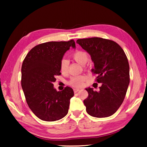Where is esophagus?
Here are the masks:
<instances>
[{
	"mask_svg": "<svg viewBox=\"0 0 147 147\" xmlns=\"http://www.w3.org/2000/svg\"><path fill=\"white\" fill-rule=\"evenodd\" d=\"M80 91V89H77V88H74V93H77V92Z\"/></svg>",
	"mask_w": 147,
	"mask_h": 147,
	"instance_id": "obj_1",
	"label": "esophagus"
}]
</instances>
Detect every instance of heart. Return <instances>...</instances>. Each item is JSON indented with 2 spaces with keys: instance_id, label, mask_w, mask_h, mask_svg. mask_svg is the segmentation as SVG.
I'll return each instance as SVG.
<instances>
[{
  "instance_id": "obj_1",
  "label": "heart",
  "mask_w": 147,
  "mask_h": 147,
  "mask_svg": "<svg viewBox=\"0 0 147 147\" xmlns=\"http://www.w3.org/2000/svg\"><path fill=\"white\" fill-rule=\"evenodd\" d=\"M72 58L81 65H85L88 61V56L84 51H76L72 54ZM69 61L65 59H63L60 62V70L62 73H66L68 71ZM87 77L85 75H79L73 76L69 81V84L75 88H80L83 86L86 80Z\"/></svg>"
}]
</instances>
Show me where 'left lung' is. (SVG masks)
Here are the masks:
<instances>
[{
  "mask_svg": "<svg viewBox=\"0 0 147 147\" xmlns=\"http://www.w3.org/2000/svg\"><path fill=\"white\" fill-rule=\"evenodd\" d=\"M90 54L96 74V82L101 83L100 91L88 88V98L84 100L89 115L98 118L115 113L125 97L130 83V67L123 49L116 42L101 38L79 39L76 41Z\"/></svg>",
  "mask_w": 147,
  "mask_h": 147,
  "instance_id": "obj_1",
  "label": "left lung"
}]
</instances>
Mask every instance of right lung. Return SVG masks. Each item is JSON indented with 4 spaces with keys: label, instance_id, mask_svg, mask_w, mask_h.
<instances>
[{
    "label": "right lung",
    "instance_id": "1",
    "mask_svg": "<svg viewBox=\"0 0 147 147\" xmlns=\"http://www.w3.org/2000/svg\"><path fill=\"white\" fill-rule=\"evenodd\" d=\"M73 39L50 41L38 45L27 54L22 64L21 86L30 109L39 119L55 121L68 113L73 89L67 86L63 91L54 88L55 76L60 75V62Z\"/></svg>",
    "mask_w": 147,
    "mask_h": 147
}]
</instances>
